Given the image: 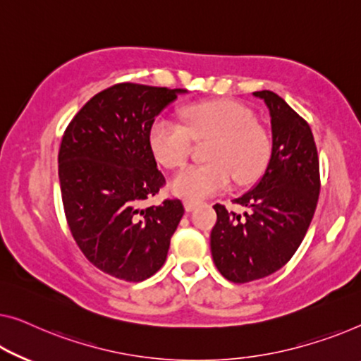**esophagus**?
Instances as JSON below:
<instances>
[{
	"label": "esophagus",
	"instance_id": "34e87169",
	"mask_svg": "<svg viewBox=\"0 0 361 361\" xmlns=\"http://www.w3.org/2000/svg\"><path fill=\"white\" fill-rule=\"evenodd\" d=\"M199 206V202L197 201H191V199H186L185 201V209L188 212H191V211H195V209Z\"/></svg>",
	"mask_w": 361,
	"mask_h": 361
}]
</instances>
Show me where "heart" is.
Segmentation results:
<instances>
[{"mask_svg":"<svg viewBox=\"0 0 361 361\" xmlns=\"http://www.w3.org/2000/svg\"><path fill=\"white\" fill-rule=\"evenodd\" d=\"M186 128L159 116L149 131V146L159 164L178 169L190 157L191 136H212L206 150L211 162L181 170L171 180V191L188 199H202L232 183L248 185L262 173L271 155L267 133L246 106L235 102H202L183 109Z\"/></svg>","mask_w":361,"mask_h":361,"instance_id":"heart-1","label":"heart"}]
</instances>
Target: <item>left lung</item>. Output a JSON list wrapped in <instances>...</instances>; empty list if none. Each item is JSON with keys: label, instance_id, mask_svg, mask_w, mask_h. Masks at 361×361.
I'll return each instance as SVG.
<instances>
[{"label": "left lung", "instance_id": "left-lung-1", "mask_svg": "<svg viewBox=\"0 0 361 361\" xmlns=\"http://www.w3.org/2000/svg\"><path fill=\"white\" fill-rule=\"evenodd\" d=\"M271 115L272 152L261 180L233 202L248 207L243 217L215 204L211 251L230 282L267 277L292 259L303 241L319 197V159L311 128L282 97L252 92Z\"/></svg>", "mask_w": 361, "mask_h": 361}]
</instances>
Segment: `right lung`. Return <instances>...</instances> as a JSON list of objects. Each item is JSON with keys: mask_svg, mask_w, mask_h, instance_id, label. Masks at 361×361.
Masks as SVG:
<instances>
[{"mask_svg": "<svg viewBox=\"0 0 361 361\" xmlns=\"http://www.w3.org/2000/svg\"><path fill=\"white\" fill-rule=\"evenodd\" d=\"M185 89L121 82L69 123L58 154L64 214L84 256L111 277L141 282L166 259L185 214L180 199L142 207L165 185L149 146L155 116Z\"/></svg>", "mask_w": 361, "mask_h": 361, "instance_id": "add662e5", "label": "right lung"}]
</instances>
